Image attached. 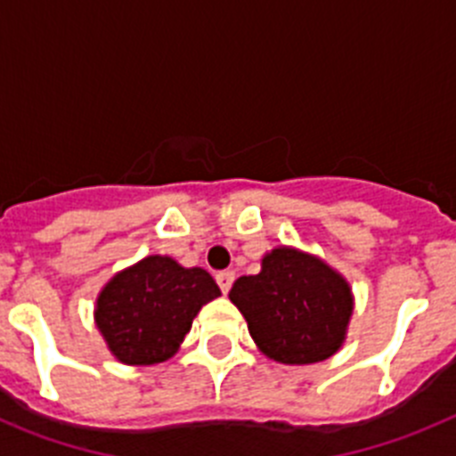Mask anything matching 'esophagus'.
Wrapping results in <instances>:
<instances>
[{"mask_svg":"<svg viewBox=\"0 0 456 456\" xmlns=\"http://www.w3.org/2000/svg\"><path fill=\"white\" fill-rule=\"evenodd\" d=\"M232 281H235V273H232V272H219V273H216V283H219L221 292H224V294H228Z\"/></svg>","mask_w":456,"mask_h":456,"instance_id":"esophagus-1","label":"esophagus"}]
</instances>
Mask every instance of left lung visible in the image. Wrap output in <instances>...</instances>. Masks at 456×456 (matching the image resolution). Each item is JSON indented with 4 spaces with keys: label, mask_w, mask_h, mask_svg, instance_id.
I'll return each mask as SVG.
<instances>
[{
    "label": "left lung",
    "mask_w": 456,
    "mask_h": 456,
    "mask_svg": "<svg viewBox=\"0 0 456 456\" xmlns=\"http://www.w3.org/2000/svg\"><path fill=\"white\" fill-rule=\"evenodd\" d=\"M228 297L247 320L256 347L276 363H320L347 340L352 285L322 257L301 248L276 247L265 253L260 272L237 278Z\"/></svg>",
    "instance_id": "1"
}]
</instances>
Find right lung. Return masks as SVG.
<instances>
[{
  "label": "right lung",
  "instance_id": "right-lung-1",
  "mask_svg": "<svg viewBox=\"0 0 456 456\" xmlns=\"http://www.w3.org/2000/svg\"><path fill=\"white\" fill-rule=\"evenodd\" d=\"M219 285L200 267L168 256H146L109 278L95 299L93 320L107 349L125 365L164 363L178 352Z\"/></svg>",
  "mask_w": 456,
  "mask_h": 456
}]
</instances>
